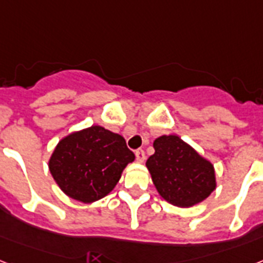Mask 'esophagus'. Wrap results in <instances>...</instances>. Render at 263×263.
<instances>
[{
    "label": "esophagus",
    "instance_id": "esophagus-1",
    "mask_svg": "<svg viewBox=\"0 0 263 263\" xmlns=\"http://www.w3.org/2000/svg\"><path fill=\"white\" fill-rule=\"evenodd\" d=\"M136 158L138 162H144L145 161V152L142 151V149H137Z\"/></svg>",
    "mask_w": 263,
    "mask_h": 263
}]
</instances>
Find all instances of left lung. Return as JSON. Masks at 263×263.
Instances as JSON below:
<instances>
[{"mask_svg":"<svg viewBox=\"0 0 263 263\" xmlns=\"http://www.w3.org/2000/svg\"><path fill=\"white\" fill-rule=\"evenodd\" d=\"M153 147L155 155L147 158L146 166L156 190L168 203L192 207L216 188L214 165L180 137H158Z\"/></svg>","mask_w":263,"mask_h":263,"instance_id":"obj_1","label":"left lung"}]
</instances>
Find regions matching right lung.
Wrapping results in <instances>:
<instances>
[{"label":"right lung","mask_w":263,"mask_h":263,"mask_svg":"<svg viewBox=\"0 0 263 263\" xmlns=\"http://www.w3.org/2000/svg\"><path fill=\"white\" fill-rule=\"evenodd\" d=\"M134 158L122 136L95 125L59 141L48 166L67 196L92 203L114 190Z\"/></svg>","instance_id":"add662e5"}]
</instances>
